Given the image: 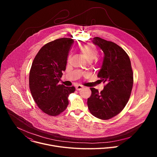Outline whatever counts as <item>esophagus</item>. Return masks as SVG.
<instances>
[{
  "label": "esophagus",
  "mask_w": 157,
  "mask_h": 157,
  "mask_svg": "<svg viewBox=\"0 0 157 157\" xmlns=\"http://www.w3.org/2000/svg\"><path fill=\"white\" fill-rule=\"evenodd\" d=\"M84 87V86H81V85H78L76 87V90H78V91H80L81 89H82Z\"/></svg>",
  "instance_id": "34e87169"
}]
</instances>
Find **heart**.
<instances>
[{"label": "heart", "instance_id": "1", "mask_svg": "<svg viewBox=\"0 0 157 157\" xmlns=\"http://www.w3.org/2000/svg\"><path fill=\"white\" fill-rule=\"evenodd\" d=\"M80 50L89 62H91L96 59L98 55V49L92 44H85L82 46L80 48Z\"/></svg>", "mask_w": 157, "mask_h": 157}]
</instances>
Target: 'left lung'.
<instances>
[{
  "label": "left lung",
  "mask_w": 157,
  "mask_h": 157,
  "mask_svg": "<svg viewBox=\"0 0 157 157\" xmlns=\"http://www.w3.org/2000/svg\"><path fill=\"white\" fill-rule=\"evenodd\" d=\"M93 43L104 55L98 77L105 86L101 92L90 88L87 106L94 116L107 120L119 114L127 104L133 86V72L128 55L117 44L99 37H94Z\"/></svg>",
  "instance_id": "left-lung-1"
}]
</instances>
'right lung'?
Listing matches in <instances>:
<instances>
[{"mask_svg":"<svg viewBox=\"0 0 157 157\" xmlns=\"http://www.w3.org/2000/svg\"><path fill=\"white\" fill-rule=\"evenodd\" d=\"M73 43L74 40L70 38L49 42L39 50L32 63L30 92L38 107L49 116H56L63 112L69 104V94L75 91L74 86L58 84Z\"/></svg>","mask_w":157,"mask_h":157,"instance_id":"obj_1","label":"right lung"}]
</instances>
